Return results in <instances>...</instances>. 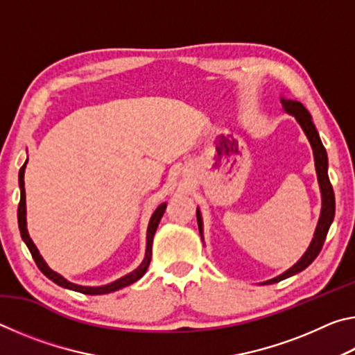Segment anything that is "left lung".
<instances>
[{
    "label": "left lung",
    "mask_w": 355,
    "mask_h": 355,
    "mask_svg": "<svg viewBox=\"0 0 355 355\" xmlns=\"http://www.w3.org/2000/svg\"><path fill=\"white\" fill-rule=\"evenodd\" d=\"M280 101H282V106H284L285 112L291 114V116H294V119L297 120L300 128L304 130L305 136H307L311 148H313L315 169H316V175H318V183H320L322 205H321L320 220H318L313 239H311V243L309 245V249L305 250V254L300 257V260L294 264V266L288 269V271H285L284 274H280V275H277V277H274L271 280L263 282L261 285L277 284V282L291 277V275L304 271L305 268L310 266V264L313 263L315 258L320 255L322 244H324V241H326L330 224H332L334 216H335V194H334V188H332V184H330V180L327 175V167H329L327 152L322 146L320 135H318V131H316V127L313 125V122H311L310 112L305 110V106L302 103H299V101H296V100H288V98L282 97ZM197 224H199V232H200V236L203 239V220H202V214H200L199 208H197Z\"/></svg>",
    "instance_id": "obj_1"
}]
</instances>
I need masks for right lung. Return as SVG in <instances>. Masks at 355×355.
<instances>
[{
  "instance_id": "obj_1",
  "label": "right lung",
  "mask_w": 355,
  "mask_h": 355,
  "mask_svg": "<svg viewBox=\"0 0 355 355\" xmlns=\"http://www.w3.org/2000/svg\"><path fill=\"white\" fill-rule=\"evenodd\" d=\"M26 163H28V159L25 161V164L21 166L20 173H19L20 203H19V213H17V216H19V228H20L21 239L28 245V249H29V252H31V255L34 258L35 264H37L40 271L44 272L48 279L55 282L56 285L62 286V288H67V290H71V291H78V293H83V294H107V293L117 291V290H120V288H125V286H128L131 284H135V282L139 280L142 275L147 272V268H148V264H150V260H152V244H153L155 232H156V228H158L159 220H161V218H163V214L166 211L167 203H161V205L155 209V213L152 214V218H150L148 228H147L146 257H144L142 263L135 269L133 272L123 275V277H120L119 280L111 282V284L103 285V286H83V285H76V284H71V282H69L67 279H64L61 274H58V272L53 271V269L48 266L46 261L39 254V249L35 248V244L33 243V239L29 238V233H28V228H26V196H25V167H26Z\"/></svg>"
}]
</instances>
